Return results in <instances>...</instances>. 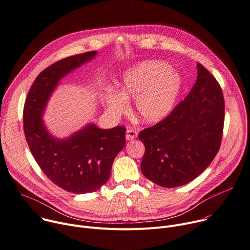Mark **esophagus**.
I'll use <instances>...</instances> for the list:
<instances>
[{
	"mask_svg": "<svg viewBox=\"0 0 250 250\" xmlns=\"http://www.w3.org/2000/svg\"><path fill=\"white\" fill-rule=\"evenodd\" d=\"M138 136V132L133 129H128L126 132V140H133Z\"/></svg>",
	"mask_w": 250,
	"mask_h": 250,
	"instance_id": "34e87169",
	"label": "esophagus"
}]
</instances>
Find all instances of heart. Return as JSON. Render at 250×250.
<instances>
[{
    "instance_id": "1",
    "label": "heart",
    "mask_w": 250,
    "mask_h": 250,
    "mask_svg": "<svg viewBox=\"0 0 250 250\" xmlns=\"http://www.w3.org/2000/svg\"><path fill=\"white\" fill-rule=\"evenodd\" d=\"M119 91H106L102 101L109 112L120 115L127 109V99L135 98L136 112L146 123H157L175 108L183 87L181 74L166 62H144L127 69Z\"/></svg>"
}]
</instances>
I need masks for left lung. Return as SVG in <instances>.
<instances>
[{"label":"left lung","mask_w":250,"mask_h":250,"mask_svg":"<svg viewBox=\"0 0 250 250\" xmlns=\"http://www.w3.org/2000/svg\"><path fill=\"white\" fill-rule=\"evenodd\" d=\"M225 99L215 77L198 63V78L172 112L139 133L143 175L164 188L186 185L216 156L223 138Z\"/></svg>","instance_id":"1"}]
</instances>
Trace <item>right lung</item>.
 Masks as SVG:
<instances>
[{
    "label": "right lung",
    "instance_id": "right-lung-1",
    "mask_svg": "<svg viewBox=\"0 0 250 250\" xmlns=\"http://www.w3.org/2000/svg\"><path fill=\"white\" fill-rule=\"evenodd\" d=\"M96 51L62 59L43 69L34 81L23 106L25 140L44 175L73 193L92 192L109 179L115 157L125 146L126 128L99 129L90 124L68 139L59 140L45 129L42 116L62 77L92 60Z\"/></svg>",
    "mask_w": 250,
    "mask_h": 250
}]
</instances>
